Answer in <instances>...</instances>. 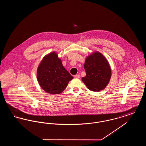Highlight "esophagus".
Instances as JSON below:
<instances>
[{"mask_svg": "<svg viewBox=\"0 0 146 146\" xmlns=\"http://www.w3.org/2000/svg\"><path fill=\"white\" fill-rule=\"evenodd\" d=\"M74 78H78V79H79V78H80V76L79 74H76V75H75V76H74Z\"/></svg>", "mask_w": 146, "mask_h": 146, "instance_id": "esophagus-1", "label": "esophagus"}]
</instances>
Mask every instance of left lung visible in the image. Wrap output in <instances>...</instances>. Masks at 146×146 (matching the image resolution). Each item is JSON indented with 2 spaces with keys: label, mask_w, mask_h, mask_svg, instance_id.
<instances>
[{
  "label": "left lung",
  "mask_w": 146,
  "mask_h": 146,
  "mask_svg": "<svg viewBox=\"0 0 146 146\" xmlns=\"http://www.w3.org/2000/svg\"><path fill=\"white\" fill-rule=\"evenodd\" d=\"M86 76L82 80L88 89L93 91L102 90L109 83L111 69L104 56L95 52L88 56L84 64Z\"/></svg>",
  "instance_id": "8db88e82"
}]
</instances>
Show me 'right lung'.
I'll return each instance as SVG.
<instances>
[{
	"label": "right lung",
	"instance_id": "1",
	"mask_svg": "<svg viewBox=\"0 0 146 146\" xmlns=\"http://www.w3.org/2000/svg\"><path fill=\"white\" fill-rule=\"evenodd\" d=\"M73 78L55 52L43 58L37 70L38 83L42 89L49 94H60Z\"/></svg>",
	"mask_w": 146,
	"mask_h": 146
}]
</instances>
